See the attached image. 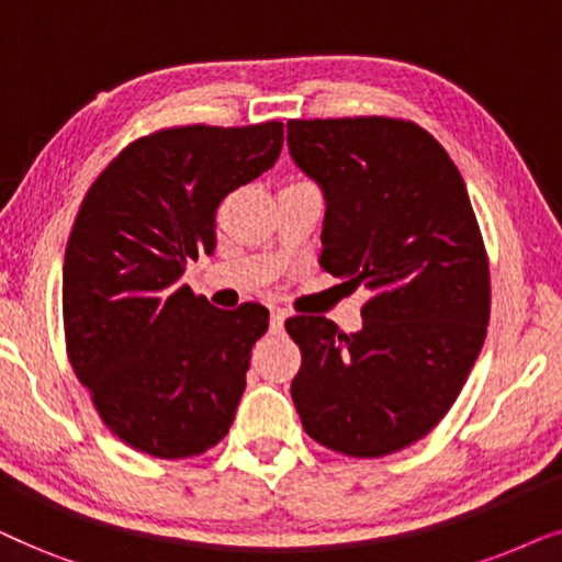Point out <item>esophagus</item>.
Instances as JSON below:
<instances>
[{"instance_id": "34e87169", "label": "esophagus", "mask_w": 562, "mask_h": 562, "mask_svg": "<svg viewBox=\"0 0 562 562\" xmlns=\"http://www.w3.org/2000/svg\"><path fill=\"white\" fill-rule=\"evenodd\" d=\"M285 318H288L285 311H282V308H272V316H269V328H272L274 334L282 331V326H285Z\"/></svg>"}]
</instances>
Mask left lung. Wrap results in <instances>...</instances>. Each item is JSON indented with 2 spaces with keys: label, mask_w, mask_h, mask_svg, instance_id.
Returning a JSON list of instances; mask_svg holds the SVG:
<instances>
[{
  "label": "left lung",
  "mask_w": 562,
  "mask_h": 562,
  "mask_svg": "<svg viewBox=\"0 0 562 562\" xmlns=\"http://www.w3.org/2000/svg\"><path fill=\"white\" fill-rule=\"evenodd\" d=\"M293 161L324 190L321 267L370 293L362 328L293 316L303 429L349 458L418 442L452 408L485 341L488 257L465 182L411 120H290Z\"/></svg>",
  "instance_id": "obj_1"
}]
</instances>
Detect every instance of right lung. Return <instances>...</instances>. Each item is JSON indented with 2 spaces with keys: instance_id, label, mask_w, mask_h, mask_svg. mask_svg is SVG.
<instances>
[{
  "instance_id": "right-lung-1",
  "label": "right lung",
  "mask_w": 562,
  "mask_h": 562,
  "mask_svg": "<svg viewBox=\"0 0 562 562\" xmlns=\"http://www.w3.org/2000/svg\"><path fill=\"white\" fill-rule=\"evenodd\" d=\"M280 120L182 125L125 146L89 192L64 257L69 362L120 442L161 460L226 437L269 311H221L184 285L215 251V211L282 151Z\"/></svg>"
}]
</instances>
